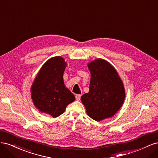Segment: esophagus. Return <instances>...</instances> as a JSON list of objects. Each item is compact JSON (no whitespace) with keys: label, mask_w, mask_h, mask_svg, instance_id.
<instances>
[{"label":"esophagus","mask_w":158,"mask_h":158,"mask_svg":"<svg viewBox=\"0 0 158 158\" xmlns=\"http://www.w3.org/2000/svg\"><path fill=\"white\" fill-rule=\"evenodd\" d=\"M80 98H81V95H76V99L77 100V101H80Z\"/></svg>","instance_id":"obj_1"}]
</instances>
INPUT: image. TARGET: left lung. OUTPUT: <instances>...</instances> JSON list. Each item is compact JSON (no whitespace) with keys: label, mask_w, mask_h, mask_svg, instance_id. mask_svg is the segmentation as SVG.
Returning <instances> with one entry per match:
<instances>
[{"label":"left lung","mask_w":158,"mask_h":158,"mask_svg":"<svg viewBox=\"0 0 158 158\" xmlns=\"http://www.w3.org/2000/svg\"><path fill=\"white\" fill-rule=\"evenodd\" d=\"M89 90L81 97L89 117L96 121L112 117L122 107L125 89L117 71L107 60L96 59L88 64Z\"/></svg>","instance_id":"left-lung-1"}]
</instances>
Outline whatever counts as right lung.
Returning <instances> with one entry per match:
<instances>
[{
	"mask_svg": "<svg viewBox=\"0 0 158 158\" xmlns=\"http://www.w3.org/2000/svg\"><path fill=\"white\" fill-rule=\"evenodd\" d=\"M66 64L63 57H52L42 66L31 86V97L35 107L53 118L63 114L66 106L75 100L74 94L64 83Z\"/></svg>",
	"mask_w": 158,
	"mask_h": 158,
	"instance_id": "obj_1",
	"label": "right lung"
}]
</instances>
